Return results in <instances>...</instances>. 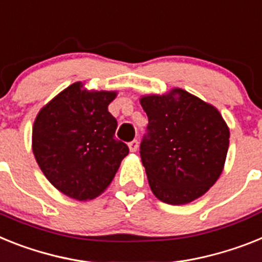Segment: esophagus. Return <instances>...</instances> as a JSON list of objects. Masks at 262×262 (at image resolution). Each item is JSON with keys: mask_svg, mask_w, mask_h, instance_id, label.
Returning <instances> with one entry per match:
<instances>
[{"mask_svg": "<svg viewBox=\"0 0 262 262\" xmlns=\"http://www.w3.org/2000/svg\"><path fill=\"white\" fill-rule=\"evenodd\" d=\"M138 148V141L137 140H133L132 142H129V149H130V151H136Z\"/></svg>", "mask_w": 262, "mask_h": 262, "instance_id": "34e87169", "label": "esophagus"}]
</instances>
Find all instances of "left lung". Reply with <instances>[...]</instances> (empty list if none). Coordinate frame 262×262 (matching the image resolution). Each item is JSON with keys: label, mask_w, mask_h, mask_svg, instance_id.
Wrapping results in <instances>:
<instances>
[{"label": "left lung", "mask_w": 262, "mask_h": 262, "mask_svg": "<svg viewBox=\"0 0 262 262\" xmlns=\"http://www.w3.org/2000/svg\"><path fill=\"white\" fill-rule=\"evenodd\" d=\"M140 102L149 120L140 153L153 194L170 205L205 194L223 173L229 148L221 113L180 88Z\"/></svg>", "instance_id": "obj_1"}]
</instances>
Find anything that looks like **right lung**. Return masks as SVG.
<instances>
[{
	"label": "right lung",
	"instance_id": "right-lung-1",
	"mask_svg": "<svg viewBox=\"0 0 262 262\" xmlns=\"http://www.w3.org/2000/svg\"><path fill=\"white\" fill-rule=\"evenodd\" d=\"M117 92L88 90L74 82L38 112L32 149L45 177L70 199H96L111 185L127 145L114 137L117 120L107 112Z\"/></svg>",
	"mask_w": 262,
	"mask_h": 262
}]
</instances>
